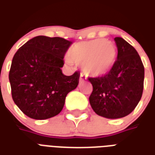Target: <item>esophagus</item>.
Here are the masks:
<instances>
[{
	"mask_svg": "<svg viewBox=\"0 0 155 155\" xmlns=\"http://www.w3.org/2000/svg\"><path fill=\"white\" fill-rule=\"evenodd\" d=\"M84 80V76L82 74H81V75H80V82H83Z\"/></svg>",
	"mask_w": 155,
	"mask_h": 155,
	"instance_id": "34e87169",
	"label": "esophagus"
}]
</instances>
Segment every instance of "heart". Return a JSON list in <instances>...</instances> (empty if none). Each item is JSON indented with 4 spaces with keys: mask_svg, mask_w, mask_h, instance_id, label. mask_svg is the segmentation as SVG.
Wrapping results in <instances>:
<instances>
[{
    "mask_svg": "<svg viewBox=\"0 0 155 155\" xmlns=\"http://www.w3.org/2000/svg\"><path fill=\"white\" fill-rule=\"evenodd\" d=\"M66 63L81 64L85 74L101 76L110 71L117 56L115 45L104 39H95L74 44L70 50Z\"/></svg>",
    "mask_w": 155,
    "mask_h": 155,
    "instance_id": "heart-1",
    "label": "heart"
}]
</instances>
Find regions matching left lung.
Listing matches in <instances>:
<instances>
[{
	"label": "left lung",
	"mask_w": 155,
	"mask_h": 155,
	"mask_svg": "<svg viewBox=\"0 0 155 155\" xmlns=\"http://www.w3.org/2000/svg\"><path fill=\"white\" fill-rule=\"evenodd\" d=\"M117 60L109 73L88 78L93 91L89 98L93 110L107 119L130 114L142 97L144 67L136 50L121 37H115Z\"/></svg>",
	"instance_id": "obj_1"
}]
</instances>
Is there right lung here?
I'll return each mask as SVG.
<instances>
[{
  "instance_id": "right-lung-1",
  "label": "right lung",
  "mask_w": 155,
  "mask_h": 155,
  "mask_svg": "<svg viewBox=\"0 0 155 155\" xmlns=\"http://www.w3.org/2000/svg\"><path fill=\"white\" fill-rule=\"evenodd\" d=\"M71 44L61 37L39 35L16 51L9 81L12 99L25 115L35 120L57 115L68 93L77 87L80 73L67 76L61 70Z\"/></svg>"
}]
</instances>
